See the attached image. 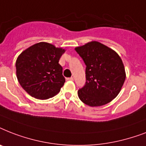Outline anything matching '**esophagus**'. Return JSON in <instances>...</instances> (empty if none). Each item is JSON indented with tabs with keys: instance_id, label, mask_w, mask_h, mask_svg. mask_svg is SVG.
Segmentation results:
<instances>
[{
	"instance_id": "34e87169",
	"label": "esophagus",
	"mask_w": 146,
	"mask_h": 146,
	"mask_svg": "<svg viewBox=\"0 0 146 146\" xmlns=\"http://www.w3.org/2000/svg\"><path fill=\"white\" fill-rule=\"evenodd\" d=\"M66 80H71V81H73V80H74V79H73V77H70V78H67Z\"/></svg>"
}]
</instances>
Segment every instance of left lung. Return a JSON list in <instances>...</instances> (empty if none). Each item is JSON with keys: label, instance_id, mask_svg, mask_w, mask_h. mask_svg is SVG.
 Masks as SVG:
<instances>
[{"label": "left lung", "instance_id": "obj_1", "mask_svg": "<svg viewBox=\"0 0 146 146\" xmlns=\"http://www.w3.org/2000/svg\"><path fill=\"white\" fill-rule=\"evenodd\" d=\"M86 68V82L79 89L78 96L91 107L104 105L117 97L126 79L123 64L113 50L98 42L76 47Z\"/></svg>", "mask_w": 146, "mask_h": 146}]
</instances>
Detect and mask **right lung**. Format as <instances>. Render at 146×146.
I'll return each instance as SVG.
<instances>
[{"label": "right lung", "instance_id": "right-lung-1", "mask_svg": "<svg viewBox=\"0 0 146 146\" xmlns=\"http://www.w3.org/2000/svg\"><path fill=\"white\" fill-rule=\"evenodd\" d=\"M65 50L39 42L19 54L16 62L17 80L25 91L37 99L56 96L65 82L59 60Z\"/></svg>", "mask_w": 146, "mask_h": 146}]
</instances>
